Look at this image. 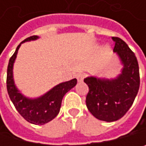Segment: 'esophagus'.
<instances>
[{"mask_svg": "<svg viewBox=\"0 0 146 146\" xmlns=\"http://www.w3.org/2000/svg\"><path fill=\"white\" fill-rule=\"evenodd\" d=\"M76 78H77L78 82H81L83 80V79L85 78V74H77Z\"/></svg>", "mask_w": 146, "mask_h": 146, "instance_id": "esophagus-1", "label": "esophagus"}]
</instances>
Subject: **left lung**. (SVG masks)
<instances>
[{
    "mask_svg": "<svg viewBox=\"0 0 146 146\" xmlns=\"http://www.w3.org/2000/svg\"><path fill=\"white\" fill-rule=\"evenodd\" d=\"M115 42L113 52L122 66L121 72L115 78L88 76L84 82L89 91L86 104L90 113L101 121L115 122L130 110L139 89V67L135 54L119 37Z\"/></svg>",
    "mask_w": 146,
    "mask_h": 146,
    "instance_id": "obj_1",
    "label": "left lung"
}]
</instances>
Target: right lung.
<instances>
[{
    "label": "right lung",
    "instance_id": "right-lung-1",
    "mask_svg": "<svg viewBox=\"0 0 146 146\" xmlns=\"http://www.w3.org/2000/svg\"><path fill=\"white\" fill-rule=\"evenodd\" d=\"M38 36H30L20 43L16 47L15 52L10 58L7 71V89L9 98L15 107L16 110L23 118L31 123L43 125L54 119L60 110L61 102L64 95L74 88L77 80L72 79L69 81L59 83L45 94L38 97L31 98L24 95L16 87L14 80V64L15 62L18 50L22 44L25 42L35 41Z\"/></svg>",
    "mask_w": 146,
    "mask_h": 146
}]
</instances>
